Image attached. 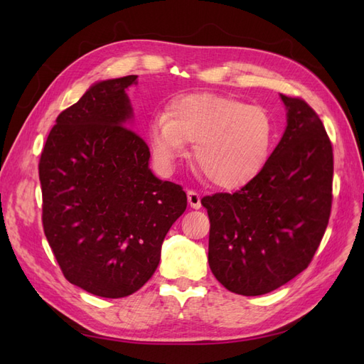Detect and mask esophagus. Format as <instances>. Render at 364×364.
<instances>
[{
  "label": "esophagus",
  "mask_w": 364,
  "mask_h": 364,
  "mask_svg": "<svg viewBox=\"0 0 364 364\" xmlns=\"http://www.w3.org/2000/svg\"><path fill=\"white\" fill-rule=\"evenodd\" d=\"M186 197H188V203H190V206H191V208H194V209H199V208L202 206V203H200V196L197 194L196 191L190 190L188 193H186Z\"/></svg>",
  "instance_id": "obj_1"
}]
</instances>
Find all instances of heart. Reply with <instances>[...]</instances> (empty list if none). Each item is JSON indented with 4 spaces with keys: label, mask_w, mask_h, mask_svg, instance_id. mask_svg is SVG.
Listing matches in <instances>:
<instances>
[{
    "label": "heart",
    "mask_w": 364,
    "mask_h": 364,
    "mask_svg": "<svg viewBox=\"0 0 364 364\" xmlns=\"http://www.w3.org/2000/svg\"><path fill=\"white\" fill-rule=\"evenodd\" d=\"M150 147L162 168H171L194 142L196 168L217 188L235 190L257 178L274 142L273 119L266 109L238 98L197 92L170 103L167 115L151 119Z\"/></svg>",
    "instance_id": "1"
}]
</instances>
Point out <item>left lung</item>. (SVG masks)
<instances>
[{
    "instance_id": "8db88e82",
    "label": "left lung",
    "mask_w": 364,
    "mask_h": 364,
    "mask_svg": "<svg viewBox=\"0 0 364 364\" xmlns=\"http://www.w3.org/2000/svg\"><path fill=\"white\" fill-rule=\"evenodd\" d=\"M287 127L267 164L243 188L205 196L208 262L229 291L259 296L311 262L333 203V146L323 123L299 97L281 94Z\"/></svg>"
}]
</instances>
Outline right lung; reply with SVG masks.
I'll use <instances>...</instances> for the list:
<instances>
[{"label":"right lung","instance_id":"1","mask_svg":"<svg viewBox=\"0 0 364 364\" xmlns=\"http://www.w3.org/2000/svg\"><path fill=\"white\" fill-rule=\"evenodd\" d=\"M136 77L92 85L59 114L39 159L43 232L63 277L111 299L151 278L186 209L182 186L151 173L149 146L127 127Z\"/></svg>","mask_w":364,"mask_h":364}]
</instances>
